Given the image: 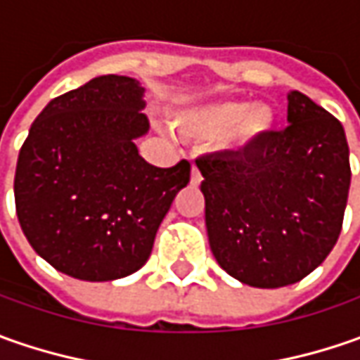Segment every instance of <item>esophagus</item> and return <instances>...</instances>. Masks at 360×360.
I'll return each instance as SVG.
<instances>
[{"label":"esophagus","mask_w":360,"mask_h":360,"mask_svg":"<svg viewBox=\"0 0 360 360\" xmlns=\"http://www.w3.org/2000/svg\"><path fill=\"white\" fill-rule=\"evenodd\" d=\"M200 182H202L200 170H198L196 166H192V170H190V184H192V186H198Z\"/></svg>","instance_id":"34e87169"}]
</instances>
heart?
<instances>
[{
  "instance_id": "b5f03b06",
  "label": "heart",
  "mask_w": 360,
  "mask_h": 360,
  "mask_svg": "<svg viewBox=\"0 0 360 360\" xmlns=\"http://www.w3.org/2000/svg\"><path fill=\"white\" fill-rule=\"evenodd\" d=\"M274 110L264 102L226 100L192 108L176 120L178 130L188 138L220 140L232 154L252 150L274 126Z\"/></svg>"
}]
</instances>
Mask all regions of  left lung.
Returning <instances> with one entry per match:
<instances>
[{
	"label": "left lung",
	"mask_w": 360,
	"mask_h": 360,
	"mask_svg": "<svg viewBox=\"0 0 360 360\" xmlns=\"http://www.w3.org/2000/svg\"><path fill=\"white\" fill-rule=\"evenodd\" d=\"M288 128L244 154L196 160L216 262L236 281L278 288L302 281L339 240L351 188L345 128L292 90Z\"/></svg>",
	"instance_id": "obj_1"
}]
</instances>
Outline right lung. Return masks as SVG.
I'll use <instances>...</instances> for the list:
<instances>
[{
    "label": "right lung",
    "instance_id": "1",
    "mask_svg": "<svg viewBox=\"0 0 360 360\" xmlns=\"http://www.w3.org/2000/svg\"><path fill=\"white\" fill-rule=\"evenodd\" d=\"M144 88L100 76L53 98L30 128L15 168L18 220L56 270L108 283L140 270L176 194L190 182L186 160L156 168L136 140L150 130Z\"/></svg>",
    "mask_w": 360,
    "mask_h": 360
}]
</instances>
